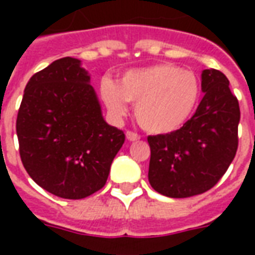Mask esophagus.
<instances>
[{
    "label": "esophagus",
    "mask_w": 255,
    "mask_h": 255,
    "mask_svg": "<svg viewBox=\"0 0 255 255\" xmlns=\"http://www.w3.org/2000/svg\"><path fill=\"white\" fill-rule=\"evenodd\" d=\"M126 136H127L128 140H131V142H135V140L140 139V136H139L138 133L133 132V131H127V132H126Z\"/></svg>",
    "instance_id": "obj_1"
}]
</instances>
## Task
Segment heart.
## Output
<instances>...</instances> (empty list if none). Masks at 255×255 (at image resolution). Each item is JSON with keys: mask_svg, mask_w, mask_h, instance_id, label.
I'll use <instances>...</instances> for the list:
<instances>
[{"mask_svg": "<svg viewBox=\"0 0 255 255\" xmlns=\"http://www.w3.org/2000/svg\"><path fill=\"white\" fill-rule=\"evenodd\" d=\"M101 97L115 116L127 112V102L135 104L140 127L151 133H168L191 117L199 102L201 84L191 71L175 64H157L128 71L119 86L104 79Z\"/></svg>", "mask_w": 255, "mask_h": 255, "instance_id": "b5f03b06", "label": "heart"}]
</instances>
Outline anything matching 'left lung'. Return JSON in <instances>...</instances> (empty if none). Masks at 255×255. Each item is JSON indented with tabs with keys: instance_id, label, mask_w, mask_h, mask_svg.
I'll use <instances>...</instances> for the list:
<instances>
[{
	"instance_id": "left-lung-1",
	"label": "left lung",
	"mask_w": 255,
	"mask_h": 255,
	"mask_svg": "<svg viewBox=\"0 0 255 255\" xmlns=\"http://www.w3.org/2000/svg\"><path fill=\"white\" fill-rule=\"evenodd\" d=\"M205 93L190 120L176 131L147 136L149 182L165 197L187 198L214 187L235 158L239 102L219 69L202 72Z\"/></svg>"
}]
</instances>
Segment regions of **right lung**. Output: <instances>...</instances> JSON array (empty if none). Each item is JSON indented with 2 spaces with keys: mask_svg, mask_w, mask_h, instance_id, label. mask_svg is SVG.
I'll return each instance as SVG.
<instances>
[{
  "mask_svg": "<svg viewBox=\"0 0 255 255\" xmlns=\"http://www.w3.org/2000/svg\"><path fill=\"white\" fill-rule=\"evenodd\" d=\"M90 76L72 57L56 60L25 86L16 120L21 162L53 195L82 199L105 186L126 135L101 115Z\"/></svg>",
  "mask_w": 255,
  "mask_h": 255,
  "instance_id": "1",
  "label": "right lung"
}]
</instances>
